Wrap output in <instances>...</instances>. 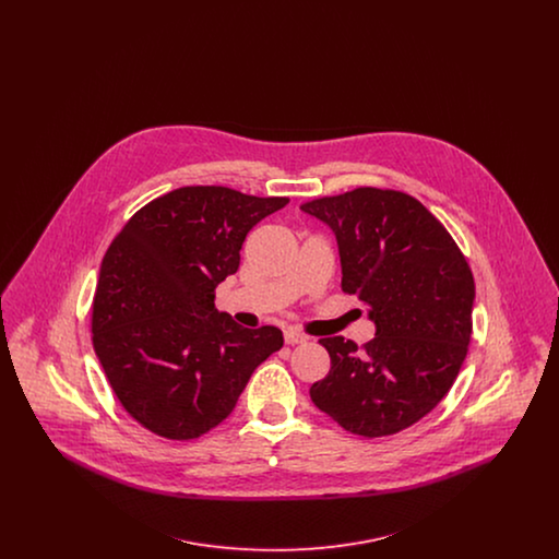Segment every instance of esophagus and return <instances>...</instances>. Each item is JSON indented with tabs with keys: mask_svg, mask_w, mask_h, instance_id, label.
<instances>
[{
	"mask_svg": "<svg viewBox=\"0 0 559 559\" xmlns=\"http://www.w3.org/2000/svg\"><path fill=\"white\" fill-rule=\"evenodd\" d=\"M285 342H287L289 346H297V344H306L308 337L301 335V333H297V331H285Z\"/></svg>",
	"mask_w": 559,
	"mask_h": 559,
	"instance_id": "esophagus-1",
	"label": "esophagus"
}]
</instances>
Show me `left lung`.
<instances>
[{
	"mask_svg": "<svg viewBox=\"0 0 559 559\" xmlns=\"http://www.w3.org/2000/svg\"><path fill=\"white\" fill-rule=\"evenodd\" d=\"M340 249L342 289L369 306L362 349L322 337L331 371L310 399L340 426L379 438L417 424L449 394L467 356L474 276L447 228L399 190L356 188L301 205Z\"/></svg>",
	"mask_w": 559,
	"mask_h": 559,
	"instance_id": "1",
	"label": "left lung"
}]
</instances>
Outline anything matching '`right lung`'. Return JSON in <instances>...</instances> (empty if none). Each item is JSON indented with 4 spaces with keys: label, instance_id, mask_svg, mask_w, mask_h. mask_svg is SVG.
Returning <instances> with one entry per match:
<instances>
[{
    "label": "right lung",
    "instance_id": "add662e5",
    "mask_svg": "<svg viewBox=\"0 0 559 559\" xmlns=\"http://www.w3.org/2000/svg\"><path fill=\"white\" fill-rule=\"evenodd\" d=\"M289 203L226 187L171 190L108 247L92 310L96 356L123 408L169 440L222 424L253 371L283 347L276 326L245 329L213 306L247 233Z\"/></svg>",
    "mask_w": 559,
    "mask_h": 559
}]
</instances>
